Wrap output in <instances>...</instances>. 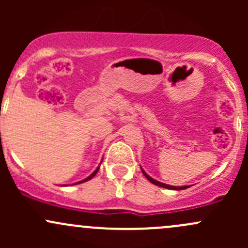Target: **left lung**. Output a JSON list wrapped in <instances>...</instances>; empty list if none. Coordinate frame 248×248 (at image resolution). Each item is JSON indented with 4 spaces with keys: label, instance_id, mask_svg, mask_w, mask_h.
<instances>
[{
    "label": "left lung",
    "instance_id": "obj_1",
    "mask_svg": "<svg viewBox=\"0 0 248 248\" xmlns=\"http://www.w3.org/2000/svg\"><path fill=\"white\" fill-rule=\"evenodd\" d=\"M140 168H141V167H140ZM141 171H142V174H144V176L146 177V179L149 180L150 182H152V184H154V185H156V186L163 187V188H168V189H175V191H181V189H186V188H188V187H189V186H180V187H176V186H170V185L163 184V182H159V181H157V180L152 179V177L150 176V175H147L146 172L144 171V169H142V168H141Z\"/></svg>",
    "mask_w": 248,
    "mask_h": 248
}]
</instances>
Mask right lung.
<instances>
[{
	"label": "right lung",
	"instance_id": "obj_1",
	"mask_svg": "<svg viewBox=\"0 0 248 248\" xmlns=\"http://www.w3.org/2000/svg\"><path fill=\"white\" fill-rule=\"evenodd\" d=\"M98 169H99V167H98V168H97V169H96V170H94L93 172H92V174H91V175H90V176H87V177H86V179L81 180V181L77 182V184H82V182H86V181H89V180H90V179H92V177H93V176H94V175H96V174H97V171H98ZM77 184H73V185H77Z\"/></svg>",
	"mask_w": 248,
	"mask_h": 248
}]
</instances>
